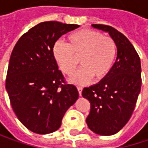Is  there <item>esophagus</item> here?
I'll return each instance as SVG.
<instances>
[{
	"instance_id": "1",
	"label": "esophagus",
	"mask_w": 148,
	"mask_h": 148,
	"mask_svg": "<svg viewBox=\"0 0 148 148\" xmlns=\"http://www.w3.org/2000/svg\"><path fill=\"white\" fill-rule=\"evenodd\" d=\"M77 89H78V92H79V96H81V92H82L83 88H82V87H80V86H78V87H77Z\"/></svg>"
}]
</instances>
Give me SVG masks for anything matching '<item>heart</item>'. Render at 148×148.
<instances>
[{
	"label": "heart",
	"mask_w": 148,
	"mask_h": 148,
	"mask_svg": "<svg viewBox=\"0 0 148 148\" xmlns=\"http://www.w3.org/2000/svg\"><path fill=\"white\" fill-rule=\"evenodd\" d=\"M67 44L58 41L53 48V56L60 70L71 76L79 65L82 68L70 79L74 84L85 85L93 78L98 81L110 73L116 56V45L108 36L84 29L70 34Z\"/></svg>",
	"instance_id": "b5f03b06"
}]
</instances>
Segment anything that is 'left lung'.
Listing matches in <instances>:
<instances>
[{
  "mask_svg": "<svg viewBox=\"0 0 148 148\" xmlns=\"http://www.w3.org/2000/svg\"><path fill=\"white\" fill-rule=\"evenodd\" d=\"M92 26L109 33L116 45L117 54L110 73L82 91L83 98L91 103L86 123L93 133L112 135L125 126L135 107L141 86L140 60L123 33L110 25Z\"/></svg>",
  "mask_w": 148,
  "mask_h": 148,
  "instance_id": "obj_1",
  "label": "left lung"
}]
</instances>
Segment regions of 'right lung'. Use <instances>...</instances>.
<instances>
[{"instance_id": "obj_1", "label": "right lung", "mask_w": 148, "mask_h": 148, "mask_svg": "<svg viewBox=\"0 0 148 148\" xmlns=\"http://www.w3.org/2000/svg\"><path fill=\"white\" fill-rule=\"evenodd\" d=\"M79 26L42 22L25 33L12 51L6 90L18 119L34 133L57 130L66 111L79 98L75 86L64 82L53 56L55 43Z\"/></svg>"}]
</instances>
